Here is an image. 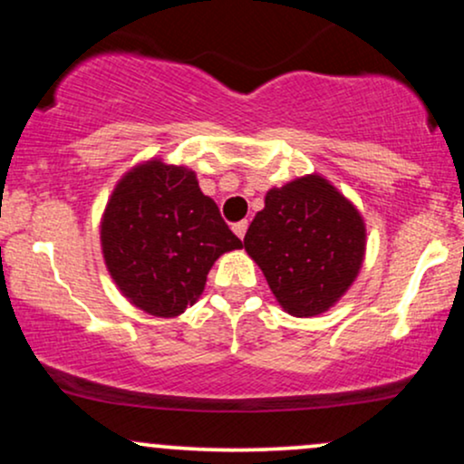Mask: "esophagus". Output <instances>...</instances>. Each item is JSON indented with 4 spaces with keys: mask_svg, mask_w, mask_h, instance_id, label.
<instances>
[{
    "mask_svg": "<svg viewBox=\"0 0 464 464\" xmlns=\"http://www.w3.org/2000/svg\"><path fill=\"white\" fill-rule=\"evenodd\" d=\"M246 228H248V222L246 220L236 222V225H233V233H236L239 239H244V236H246Z\"/></svg>",
    "mask_w": 464,
    "mask_h": 464,
    "instance_id": "1",
    "label": "esophagus"
}]
</instances>
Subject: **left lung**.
<instances>
[{
    "label": "left lung",
    "instance_id": "8db88e82",
    "mask_svg": "<svg viewBox=\"0 0 464 464\" xmlns=\"http://www.w3.org/2000/svg\"><path fill=\"white\" fill-rule=\"evenodd\" d=\"M244 248L276 303L296 318L327 312L358 279L366 225L358 207L321 174L266 191Z\"/></svg>",
    "mask_w": 464,
    "mask_h": 464
}]
</instances>
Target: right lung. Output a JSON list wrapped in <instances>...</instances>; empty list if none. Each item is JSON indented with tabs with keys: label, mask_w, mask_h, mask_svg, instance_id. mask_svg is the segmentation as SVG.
<instances>
[{
	"label": "right lung",
	"mask_w": 464,
	"mask_h": 464,
	"mask_svg": "<svg viewBox=\"0 0 464 464\" xmlns=\"http://www.w3.org/2000/svg\"><path fill=\"white\" fill-rule=\"evenodd\" d=\"M106 270L150 316L174 318L200 299L220 255L242 248L188 165L148 159L113 188L100 220Z\"/></svg>",
	"instance_id": "1"
}]
</instances>
